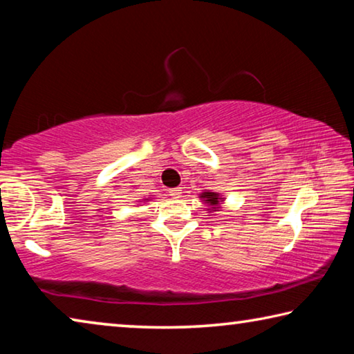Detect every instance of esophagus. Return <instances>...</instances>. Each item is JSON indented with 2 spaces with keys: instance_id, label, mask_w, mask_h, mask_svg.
I'll return each mask as SVG.
<instances>
[{
  "instance_id": "esophagus-1",
  "label": "esophagus",
  "mask_w": 354,
  "mask_h": 354,
  "mask_svg": "<svg viewBox=\"0 0 354 354\" xmlns=\"http://www.w3.org/2000/svg\"><path fill=\"white\" fill-rule=\"evenodd\" d=\"M169 194L173 196V198H181V196H183V189H181V187L170 189Z\"/></svg>"
}]
</instances>
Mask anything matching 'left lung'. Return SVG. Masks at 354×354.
Listing matches in <instances>:
<instances>
[{
    "instance_id": "1",
    "label": "left lung",
    "mask_w": 354,
    "mask_h": 354,
    "mask_svg": "<svg viewBox=\"0 0 354 354\" xmlns=\"http://www.w3.org/2000/svg\"><path fill=\"white\" fill-rule=\"evenodd\" d=\"M200 198L205 200L207 205L211 206V211H218V194H214V192H203Z\"/></svg>"
}]
</instances>
